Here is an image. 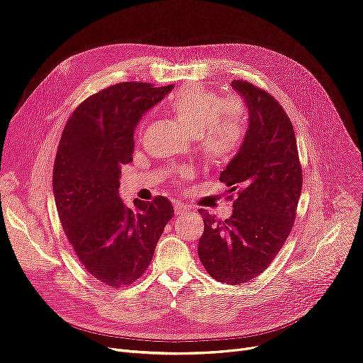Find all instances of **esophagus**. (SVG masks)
Listing matches in <instances>:
<instances>
[{"label": "esophagus", "mask_w": 363, "mask_h": 363, "mask_svg": "<svg viewBox=\"0 0 363 363\" xmlns=\"http://www.w3.org/2000/svg\"><path fill=\"white\" fill-rule=\"evenodd\" d=\"M173 209H175V215H177V216H182V215H186V213H191V209L186 208L185 204H182V203H175V206H173Z\"/></svg>", "instance_id": "1"}]
</instances>
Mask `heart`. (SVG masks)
<instances>
[{
	"instance_id": "1",
	"label": "heart",
	"mask_w": 363,
	"mask_h": 363,
	"mask_svg": "<svg viewBox=\"0 0 363 363\" xmlns=\"http://www.w3.org/2000/svg\"><path fill=\"white\" fill-rule=\"evenodd\" d=\"M169 113L200 140V150L213 164L230 162L246 136V113L234 99L199 84L181 89L167 104Z\"/></svg>"
}]
</instances>
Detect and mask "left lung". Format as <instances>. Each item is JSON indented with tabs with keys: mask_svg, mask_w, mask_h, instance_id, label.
<instances>
[{
	"mask_svg": "<svg viewBox=\"0 0 363 363\" xmlns=\"http://www.w3.org/2000/svg\"><path fill=\"white\" fill-rule=\"evenodd\" d=\"M249 113L243 144L220 172L219 181L238 191L228 219L200 209L204 231L199 258L206 272L225 285L259 276L292 230L303 173L292 123L280 104L243 80H233Z\"/></svg>",
	"mask_w": 363,
	"mask_h": 363,
	"instance_id": "obj_1",
	"label": "left lung"
}]
</instances>
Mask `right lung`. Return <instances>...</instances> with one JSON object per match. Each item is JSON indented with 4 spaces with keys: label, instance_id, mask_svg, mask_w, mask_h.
Segmentation results:
<instances>
[{
    "label": "right lung",
    "instance_id": "add662e5",
    "mask_svg": "<svg viewBox=\"0 0 363 363\" xmlns=\"http://www.w3.org/2000/svg\"><path fill=\"white\" fill-rule=\"evenodd\" d=\"M172 89L133 82L104 89L77 106L60 138L53 169L60 224L84 269L113 288L144 274L173 216L163 196L136 199L130 209L118 193L138 123Z\"/></svg>",
    "mask_w": 363,
    "mask_h": 363
}]
</instances>
